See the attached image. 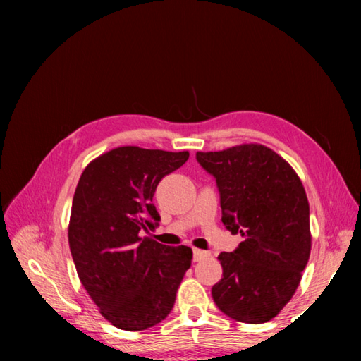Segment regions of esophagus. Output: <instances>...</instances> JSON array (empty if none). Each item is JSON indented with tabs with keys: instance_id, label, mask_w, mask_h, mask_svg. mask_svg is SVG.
Returning a JSON list of instances; mask_svg holds the SVG:
<instances>
[{
	"instance_id": "1",
	"label": "esophagus",
	"mask_w": 361,
	"mask_h": 361,
	"mask_svg": "<svg viewBox=\"0 0 361 361\" xmlns=\"http://www.w3.org/2000/svg\"><path fill=\"white\" fill-rule=\"evenodd\" d=\"M209 256H211V252H209V251H204V250L194 248V260H195V262H200V260L208 259Z\"/></svg>"
}]
</instances>
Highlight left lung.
<instances>
[{
  "instance_id": "left-lung-1",
  "label": "left lung",
  "mask_w": 361,
  "mask_h": 361,
  "mask_svg": "<svg viewBox=\"0 0 361 361\" xmlns=\"http://www.w3.org/2000/svg\"><path fill=\"white\" fill-rule=\"evenodd\" d=\"M216 176L221 221L243 242L220 252L224 278L212 287L217 307L239 323L260 324L286 307L312 248L309 200L295 169L262 144L197 152Z\"/></svg>"
}]
</instances>
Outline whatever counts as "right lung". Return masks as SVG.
<instances>
[{"label":"right lung","instance_id":"1","mask_svg":"<svg viewBox=\"0 0 361 361\" xmlns=\"http://www.w3.org/2000/svg\"><path fill=\"white\" fill-rule=\"evenodd\" d=\"M189 152L116 147L94 158L75 188L68 242L83 288L99 313L122 331H144L171 313L192 250L166 247L141 231L159 214L158 183Z\"/></svg>","mask_w":361,"mask_h":361}]
</instances>
